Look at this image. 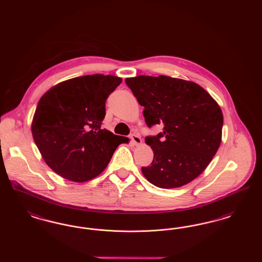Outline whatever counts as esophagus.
Masks as SVG:
<instances>
[{
  "label": "esophagus",
  "instance_id": "esophagus-1",
  "mask_svg": "<svg viewBox=\"0 0 262 262\" xmlns=\"http://www.w3.org/2000/svg\"><path fill=\"white\" fill-rule=\"evenodd\" d=\"M130 139H132V141H133V143L135 144V145H140L141 144V138L140 137L137 135V134H134V135H132L130 136Z\"/></svg>",
  "mask_w": 262,
  "mask_h": 262
}]
</instances>
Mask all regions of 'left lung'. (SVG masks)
I'll return each instance as SVG.
<instances>
[{"mask_svg":"<svg viewBox=\"0 0 262 262\" xmlns=\"http://www.w3.org/2000/svg\"><path fill=\"white\" fill-rule=\"evenodd\" d=\"M144 107L146 125H163V133L145 138L153 150L151 165L141 172L152 185L174 188L198 178L211 162L222 140L223 114L198 83L167 75L125 78Z\"/></svg>","mask_w":262,"mask_h":262,"instance_id":"8db88e82","label":"left lung"}]
</instances>
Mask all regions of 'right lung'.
I'll use <instances>...</instances> for the list:
<instances>
[{
	"instance_id": "right-lung-1",
	"label": "right lung",
	"mask_w": 262,
	"mask_h": 262,
	"mask_svg": "<svg viewBox=\"0 0 262 262\" xmlns=\"http://www.w3.org/2000/svg\"><path fill=\"white\" fill-rule=\"evenodd\" d=\"M122 80L99 74L78 76L54 85L40 98L31 133L55 173L71 182H88L106 169L121 143L129 141L101 127L105 102Z\"/></svg>"
}]
</instances>
